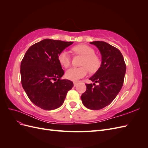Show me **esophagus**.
Segmentation results:
<instances>
[{
	"instance_id": "1",
	"label": "esophagus",
	"mask_w": 148,
	"mask_h": 148,
	"mask_svg": "<svg viewBox=\"0 0 148 148\" xmlns=\"http://www.w3.org/2000/svg\"><path fill=\"white\" fill-rule=\"evenodd\" d=\"M73 85H74V86L75 87V86H77V85H78V83H77V82H74L73 83Z\"/></svg>"
}]
</instances>
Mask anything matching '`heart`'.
I'll return each mask as SVG.
<instances>
[{
  "mask_svg": "<svg viewBox=\"0 0 148 148\" xmlns=\"http://www.w3.org/2000/svg\"><path fill=\"white\" fill-rule=\"evenodd\" d=\"M73 51L83 57L81 67H72L67 70L65 73L66 77L71 81H77L79 79L84 77L88 73V69L91 71H96L100 66L101 61L99 58L95 55L94 49L85 44H79L73 48ZM58 60L62 66L68 67L70 64V57L69 53L66 51H62Z\"/></svg>",
  "mask_w": 148,
  "mask_h": 148,
  "instance_id": "1",
  "label": "heart"
}]
</instances>
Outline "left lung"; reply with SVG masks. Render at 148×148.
Wrapping results in <instances>:
<instances>
[{"instance_id":"obj_1","label":"left lung","mask_w":148,"mask_h":148,"mask_svg":"<svg viewBox=\"0 0 148 148\" xmlns=\"http://www.w3.org/2000/svg\"><path fill=\"white\" fill-rule=\"evenodd\" d=\"M101 54V64L96 72L89 79L94 82L86 84V91L82 94L83 104L91 110H99L110 103L122 88L125 72L123 57L118 49L104 41H93ZM95 82L99 84L96 85Z\"/></svg>"}]
</instances>
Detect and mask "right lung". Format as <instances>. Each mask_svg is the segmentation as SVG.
I'll list each match as a JSON object with an SVG mask.
<instances>
[{
  "mask_svg": "<svg viewBox=\"0 0 148 148\" xmlns=\"http://www.w3.org/2000/svg\"><path fill=\"white\" fill-rule=\"evenodd\" d=\"M73 42L43 39L26 51L20 66L21 84L29 99L44 110L60 107L73 83L61 79L64 71L58 60L59 53Z\"/></svg>",
  "mask_w": 148,
  "mask_h": 148,
  "instance_id": "add662e5",
  "label": "right lung"
}]
</instances>
